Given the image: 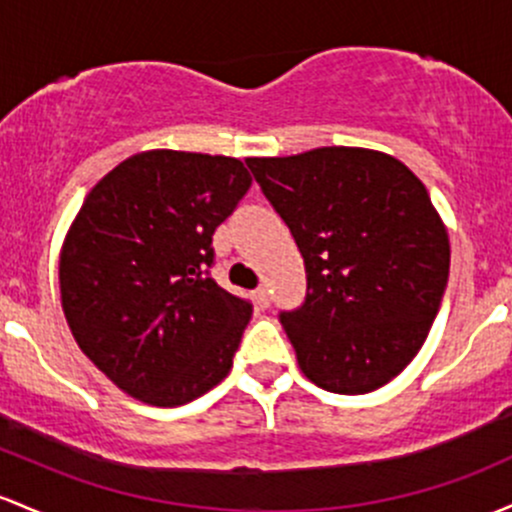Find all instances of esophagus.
Listing matches in <instances>:
<instances>
[{
  "mask_svg": "<svg viewBox=\"0 0 512 512\" xmlns=\"http://www.w3.org/2000/svg\"><path fill=\"white\" fill-rule=\"evenodd\" d=\"M252 301H255L257 311H265V308L269 306V291L265 289V286H260L257 291H252Z\"/></svg>",
  "mask_w": 512,
  "mask_h": 512,
  "instance_id": "34e87169",
  "label": "esophagus"
}]
</instances>
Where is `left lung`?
Returning <instances> with one entry per match:
<instances>
[{
	"mask_svg": "<svg viewBox=\"0 0 512 512\" xmlns=\"http://www.w3.org/2000/svg\"><path fill=\"white\" fill-rule=\"evenodd\" d=\"M306 265V301L282 325L325 391L389 384L428 338L449 277V238L428 189L393 155L316 148L247 157Z\"/></svg>",
	"mask_w": 512,
	"mask_h": 512,
	"instance_id": "obj_1",
	"label": "left lung"
}]
</instances>
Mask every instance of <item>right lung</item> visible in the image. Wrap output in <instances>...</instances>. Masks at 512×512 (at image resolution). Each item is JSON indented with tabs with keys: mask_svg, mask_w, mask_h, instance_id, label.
Listing matches in <instances>:
<instances>
[{
	"mask_svg": "<svg viewBox=\"0 0 512 512\" xmlns=\"http://www.w3.org/2000/svg\"><path fill=\"white\" fill-rule=\"evenodd\" d=\"M250 184L235 157L145 150L77 211L60 250L63 313L128 396L174 408L228 376L252 306L209 277L211 238Z\"/></svg>",
	"mask_w": 512,
	"mask_h": 512,
	"instance_id": "right-lung-1",
	"label": "right lung"
}]
</instances>
